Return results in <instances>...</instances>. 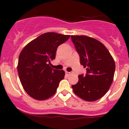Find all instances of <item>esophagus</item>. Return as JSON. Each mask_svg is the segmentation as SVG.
Segmentation results:
<instances>
[{"label":"esophagus","instance_id":"34e87169","mask_svg":"<svg viewBox=\"0 0 129 129\" xmlns=\"http://www.w3.org/2000/svg\"><path fill=\"white\" fill-rule=\"evenodd\" d=\"M66 75H67V76H69V75H71V74H72V72H66Z\"/></svg>","mask_w":129,"mask_h":129}]
</instances>
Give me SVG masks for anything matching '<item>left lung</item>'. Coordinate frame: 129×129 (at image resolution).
Listing matches in <instances>:
<instances>
[{
    "instance_id": "1",
    "label": "left lung",
    "mask_w": 129,
    "mask_h": 129,
    "mask_svg": "<svg viewBox=\"0 0 129 129\" xmlns=\"http://www.w3.org/2000/svg\"><path fill=\"white\" fill-rule=\"evenodd\" d=\"M80 55V64L86 68L85 75H79L72 88L75 95L84 101L93 102L107 93L114 80L115 64L105 45L86 36H71Z\"/></svg>"
}]
</instances>
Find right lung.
I'll return each instance as SVG.
<instances>
[{
    "mask_svg": "<svg viewBox=\"0 0 129 129\" xmlns=\"http://www.w3.org/2000/svg\"><path fill=\"white\" fill-rule=\"evenodd\" d=\"M69 37L55 32L44 33L30 42L20 52L17 65L19 79L25 91L34 99L51 97L64 79L63 70L53 69L50 65L55 59L57 47Z\"/></svg>",
    "mask_w": 129,
    "mask_h": 129,
    "instance_id": "add662e5",
    "label": "right lung"
}]
</instances>
